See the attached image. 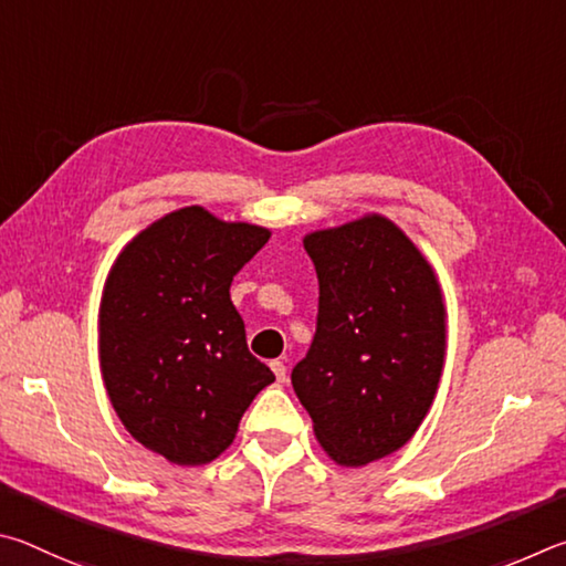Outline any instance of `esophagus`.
<instances>
[{
	"mask_svg": "<svg viewBox=\"0 0 566 566\" xmlns=\"http://www.w3.org/2000/svg\"><path fill=\"white\" fill-rule=\"evenodd\" d=\"M271 370H273L277 382H285V378H289V368H285L283 360H273L271 363Z\"/></svg>",
	"mask_w": 566,
	"mask_h": 566,
	"instance_id": "1",
	"label": "esophagus"
}]
</instances>
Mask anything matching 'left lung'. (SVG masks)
Returning a JSON list of instances; mask_svg holds the SVG:
<instances>
[{
    "label": "left lung",
    "instance_id": "obj_1",
    "mask_svg": "<svg viewBox=\"0 0 566 566\" xmlns=\"http://www.w3.org/2000/svg\"><path fill=\"white\" fill-rule=\"evenodd\" d=\"M303 245L318 273V323L291 382L323 450L360 468L400 450L430 410L444 360L442 293L382 216L315 231Z\"/></svg>",
    "mask_w": 566,
    "mask_h": 566
}]
</instances>
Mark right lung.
Masks as SVG:
<instances>
[{"mask_svg":"<svg viewBox=\"0 0 566 566\" xmlns=\"http://www.w3.org/2000/svg\"><path fill=\"white\" fill-rule=\"evenodd\" d=\"M268 238L261 226L188 206L138 233L106 277L98 358L108 400L124 428L168 462L216 460L275 380L248 350L231 303L233 275Z\"/></svg>","mask_w":566,"mask_h":566,"instance_id":"1","label":"right lung"}]
</instances>
